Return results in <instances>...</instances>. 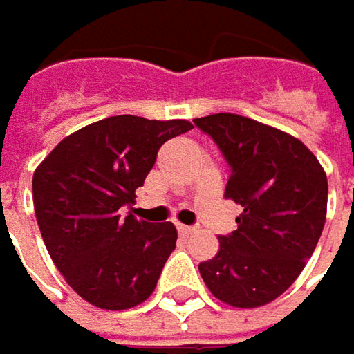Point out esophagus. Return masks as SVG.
<instances>
[{
  "label": "esophagus",
  "mask_w": 354,
  "mask_h": 354,
  "mask_svg": "<svg viewBox=\"0 0 354 354\" xmlns=\"http://www.w3.org/2000/svg\"><path fill=\"white\" fill-rule=\"evenodd\" d=\"M177 232H179L181 236H191V234L195 232V227H189V225H183V223H177Z\"/></svg>",
  "instance_id": "obj_1"
}]
</instances>
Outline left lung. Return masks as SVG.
Returning a JSON list of instances; mask_svg holds the SVG:
<instances>
[{
    "label": "left lung",
    "mask_w": 354,
    "mask_h": 354,
    "mask_svg": "<svg viewBox=\"0 0 354 354\" xmlns=\"http://www.w3.org/2000/svg\"><path fill=\"white\" fill-rule=\"evenodd\" d=\"M232 167L225 197L243 207L232 236L199 264L205 286L236 308H258L290 288L326 221L328 181L313 151L288 133L232 113L193 120Z\"/></svg>",
    "instance_id": "1"
}]
</instances>
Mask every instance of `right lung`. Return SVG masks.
<instances>
[{
  "mask_svg": "<svg viewBox=\"0 0 354 354\" xmlns=\"http://www.w3.org/2000/svg\"><path fill=\"white\" fill-rule=\"evenodd\" d=\"M189 120L109 116L62 139L32 179L34 209L48 254L70 288L96 308L145 302L175 250L171 221L151 225L120 207L135 203L165 140Z\"/></svg>",
  "mask_w": 354,
  "mask_h": 354,
  "instance_id": "right-lung-1",
  "label": "right lung"
}]
</instances>
